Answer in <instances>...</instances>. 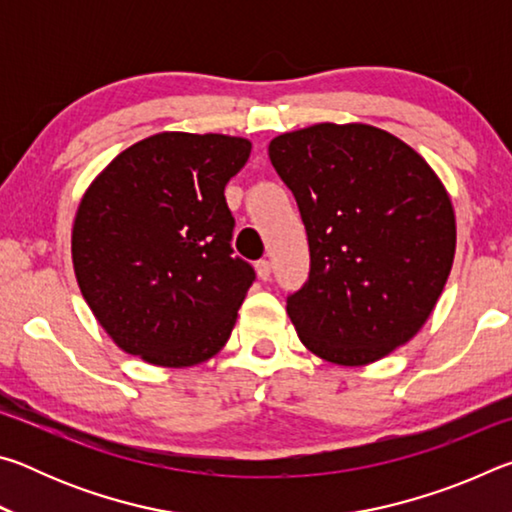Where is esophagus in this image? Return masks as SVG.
Here are the masks:
<instances>
[{
    "instance_id": "1",
    "label": "esophagus",
    "mask_w": 512,
    "mask_h": 512,
    "mask_svg": "<svg viewBox=\"0 0 512 512\" xmlns=\"http://www.w3.org/2000/svg\"><path fill=\"white\" fill-rule=\"evenodd\" d=\"M255 268H257V275H259V280H268V277H271V271H273V264L268 262V259H259V262L255 264Z\"/></svg>"
}]
</instances>
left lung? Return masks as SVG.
Listing matches in <instances>:
<instances>
[{"mask_svg":"<svg viewBox=\"0 0 512 512\" xmlns=\"http://www.w3.org/2000/svg\"><path fill=\"white\" fill-rule=\"evenodd\" d=\"M307 230L309 280L287 298L305 348L366 366L411 341L452 271L456 219L440 178L395 135L316 124L268 144Z\"/></svg>","mask_w":512,"mask_h":512,"instance_id":"obj_1","label":"left lung"}]
</instances>
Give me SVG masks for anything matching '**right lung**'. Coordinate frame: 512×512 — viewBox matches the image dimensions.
I'll list each match as a JSON object with an SVG mask.
<instances>
[{
  "instance_id": "right-lung-1",
  "label": "right lung",
  "mask_w": 512,
  "mask_h": 512,
  "mask_svg": "<svg viewBox=\"0 0 512 512\" xmlns=\"http://www.w3.org/2000/svg\"><path fill=\"white\" fill-rule=\"evenodd\" d=\"M248 155L244 137L158 133L121 151L83 194L74 273L124 352L185 368L230 339L255 271L232 255L223 189Z\"/></svg>"
}]
</instances>
